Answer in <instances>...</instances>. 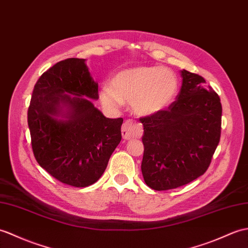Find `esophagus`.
<instances>
[{
	"instance_id": "34e87169",
	"label": "esophagus",
	"mask_w": 248,
	"mask_h": 248,
	"mask_svg": "<svg viewBox=\"0 0 248 248\" xmlns=\"http://www.w3.org/2000/svg\"><path fill=\"white\" fill-rule=\"evenodd\" d=\"M141 133H142L141 125L132 119L126 120L122 126L123 138L125 140H133V138H140L141 136Z\"/></svg>"
}]
</instances>
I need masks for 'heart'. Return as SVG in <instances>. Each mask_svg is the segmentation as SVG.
Instances as JSON below:
<instances>
[{
	"mask_svg": "<svg viewBox=\"0 0 248 248\" xmlns=\"http://www.w3.org/2000/svg\"><path fill=\"white\" fill-rule=\"evenodd\" d=\"M178 91L176 75L162 66H136L114 74L111 85H103L100 99L107 107L117 108L131 102L140 116H152L166 110Z\"/></svg>",
	"mask_w": 248,
	"mask_h": 248,
	"instance_id": "obj_1",
	"label": "heart"
}]
</instances>
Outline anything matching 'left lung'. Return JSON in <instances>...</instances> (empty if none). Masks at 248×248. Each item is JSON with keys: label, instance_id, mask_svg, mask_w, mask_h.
<instances>
[{"label": "left lung", "instance_id": "8db88e82", "mask_svg": "<svg viewBox=\"0 0 248 248\" xmlns=\"http://www.w3.org/2000/svg\"><path fill=\"white\" fill-rule=\"evenodd\" d=\"M181 76V91L168 110L140 119L142 176L157 191L184 186L203 175L220 141V97L202 76L186 70Z\"/></svg>", "mask_w": 248, "mask_h": 248}]
</instances>
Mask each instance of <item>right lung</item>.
<instances>
[{"instance_id": "right-lung-1", "label": "right lung", "mask_w": 248, "mask_h": 248, "mask_svg": "<svg viewBox=\"0 0 248 248\" xmlns=\"http://www.w3.org/2000/svg\"><path fill=\"white\" fill-rule=\"evenodd\" d=\"M98 98L85 59L56 63L34 84L27 112L33 155L66 185L96 183L122 140L124 119L103 116L93 103Z\"/></svg>"}]
</instances>
